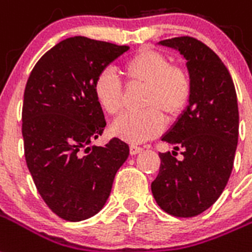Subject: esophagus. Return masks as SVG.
<instances>
[{"label":"esophagus","instance_id":"1","mask_svg":"<svg viewBox=\"0 0 252 252\" xmlns=\"http://www.w3.org/2000/svg\"><path fill=\"white\" fill-rule=\"evenodd\" d=\"M142 150H143V148L139 147V146H134V144H131V146H130V154H131V155H136V154H139Z\"/></svg>","mask_w":252,"mask_h":252}]
</instances>
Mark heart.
Here are the masks:
<instances>
[{"label":"heart","mask_w":252,"mask_h":252,"mask_svg":"<svg viewBox=\"0 0 252 252\" xmlns=\"http://www.w3.org/2000/svg\"><path fill=\"white\" fill-rule=\"evenodd\" d=\"M127 87L143 85L139 112H128L113 124L114 135L130 143H142L157 136L167 121H175L188 106L192 95V80L181 65L169 64L164 54L143 48L124 63ZM97 102L109 116H117L124 108V84L116 72L105 69L93 85Z\"/></svg>","instance_id":"heart-1"}]
</instances>
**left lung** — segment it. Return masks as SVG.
I'll return each mask as SVG.
<instances>
[{
	"label": "left lung",
	"mask_w": 252,
	"mask_h": 252,
	"mask_svg": "<svg viewBox=\"0 0 252 252\" xmlns=\"http://www.w3.org/2000/svg\"><path fill=\"white\" fill-rule=\"evenodd\" d=\"M159 44L179 50L187 60L192 95L180 118L161 140L183 148V160L159 154L160 168L151 190L161 209L175 217H196L209 209L231 175L239 113L231 76L213 50L192 36Z\"/></svg>",
	"instance_id": "obj_1"
}]
</instances>
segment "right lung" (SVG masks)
Here are the masks:
<instances>
[{
  "label": "right lung",
  "mask_w": 252,
  "mask_h": 252,
  "mask_svg": "<svg viewBox=\"0 0 252 252\" xmlns=\"http://www.w3.org/2000/svg\"><path fill=\"white\" fill-rule=\"evenodd\" d=\"M128 50L85 36L58 43L32 68L23 95L25 158L47 206L65 221H83L102 209L128 144L113 138L89 146L106 122L93 85Z\"/></svg>",
  "instance_id": "add662e5"
}]
</instances>
